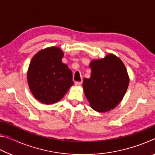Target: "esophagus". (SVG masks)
Here are the masks:
<instances>
[{
    "label": "esophagus",
    "mask_w": 155,
    "mask_h": 155,
    "mask_svg": "<svg viewBox=\"0 0 155 155\" xmlns=\"http://www.w3.org/2000/svg\"><path fill=\"white\" fill-rule=\"evenodd\" d=\"M81 85H82V81H80V82H75L76 86H81Z\"/></svg>",
    "instance_id": "esophagus-1"
}]
</instances>
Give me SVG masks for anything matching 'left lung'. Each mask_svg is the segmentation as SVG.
<instances>
[{"instance_id": "8db88e82", "label": "left lung", "mask_w": 155, "mask_h": 155, "mask_svg": "<svg viewBox=\"0 0 155 155\" xmlns=\"http://www.w3.org/2000/svg\"><path fill=\"white\" fill-rule=\"evenodd\" d=\"M90 78L83 79V87L91 108L98 112L114 109L124 97L129 84L127 68L122 60L113 54L93 60Z\"/></svg>"}]
</instances>
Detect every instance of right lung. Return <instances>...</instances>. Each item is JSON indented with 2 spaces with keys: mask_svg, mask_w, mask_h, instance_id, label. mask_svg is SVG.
I'll return each instance as SVG.
<instances>
[{
  "mask_svg": "<svg viewBox=\"0 0 155 155\" xmlns=\"http://www.w3.org/2000/svg\"><path fill=\"white\" fill-rule=\"evenodd\" d=\"M64 52L52 46L39 51L31 59L27 81L34 97L46 104L60 101L74 85L72 72L62 63Z\"/></svg>",
  "mask_w": 155,
  "mask_h": 155,
  "instance_id": "obj_1",
  "label": "right lung"
}]
</instances>
